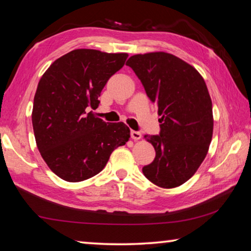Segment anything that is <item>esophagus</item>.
Listing matches in <instances>:
<instances>
[{"mask_svg":"<svg viewBox=\"0 0 251 251\" xmlns=\"http://www.w3.org/2000/svg\"><path fill=\"white\" fill-rule=\"evenodd\" d=\"M130 137L134 139V141H138V139L142 138V134L137 130H131L130 131Z\"/></svg>","mask_w":251,"mask_h":251,"instance_id":"esophagus-1","label":"esophagus"}]
</instances>
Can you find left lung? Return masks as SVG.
Masks as SVG:
<instances>
[{
  "mask_svg": "<svg viewBox=\"0 0 251 251\" xmlns=\"http://www.w3.org/2000/svg\"><path fill=\"white\" fill-rule=\"evenodd\" d=\"M158 107V135H145L155 159L143 167L148 180L163 188L180 186L207 155L214 120L206 83L192 65L164 52L133 55L126 62Z\"/></svg>",
  "mask_w": 251,
  "mask_h": 251,
  "instance_id": "1",
  "label": "left lung"
}]
</instances>
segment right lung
Instances as JSON below:
<instances>
[{"label":"right lung","mask_w":251,"mask_h":251,"mask_svg":"<svg viewBox=\"0 0 251 251\" xmlns=\"http://www.w3.org/2000/svg\"><path fill=\"white\" fill-rule=\"evenodd\" d=\"M127 56L74 50L41 77L33 104L34 136L45 163L62 179L77 182L97 175L113 151L128 141L124 123L106 124L88 112L97 108L101 90Z\"/></svg>","instance_id":"right-lung-1"}]
</instances>
